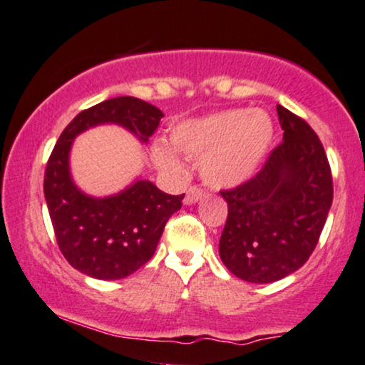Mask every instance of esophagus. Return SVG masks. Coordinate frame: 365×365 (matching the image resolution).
<instances>
[{
  "instance_id": "esophagus-1",
  "label": "esophagus",
  "mask_w": 365,
  "mask_h": 365,
  "mask_svg": "<svg viewBox=\"0 0 365 365\" xmlns=\"http://www.w3.org/2000/svg\"><path fill=\"white\" fill-rule=\"evenodd\" d=\"M203 195H205V190H203V188H200V187L193 185V187L188 188V192L185 195V203H195V202L200 200Z\"/></svg>"
}]
</instances>
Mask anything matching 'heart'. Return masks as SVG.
<instances>
[{"label":"heart","instance_id":"1","mask_svg":"<svg viewBox=\"0 0 365 365\" xmlns=\"http://www.w3.org/2000/svg\"><path fill=\"white\" fill-rule=\"evenodd\" d=\"M272 138L274 125L260 110H227L187 120L170 135L175 150L192 160L202 158V177L213 188H230L250 178ZM153 160L167 172H182V165L167 145L155 143Z\"/></svg>","mask_w":365,"mask_h":365}]
</instances>
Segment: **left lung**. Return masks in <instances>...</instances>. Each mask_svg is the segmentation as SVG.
Returning a JSON list of instances; mask_svg holds the SVG:
<instances>
[{"mask_svg": "<svg viewBox=\"0 0 365 365\" xmlns=\"http://www.w3.org/2000/svg\"><path fill=\"white\" fill-rule=\"evenodd\" d=\"M284 140L228 203L218 252L233 275L270 284L300 269L317 245L334 198L332 172L317 133L277 105Z\"/></svg>", "mask_w": 365, "mask_h": 365, "instance_id": "left-lung-1", "label": "left lung"}]
</instances>
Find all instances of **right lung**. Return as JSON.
Masks as SVG:
<instances>
[{"label": "right lung", "instance_id": "1", "mask_svg": "<svg viewBox=\"0 0 365 365\" xmlns=\"http://www.w3.org/2000/svg\"><path fill=\"white\" fill-rule=\"evenodd\" d=\"M162 118L157 106L118 96L83 110L63 130L48 158L43 188L58 247L73 269L100 280L137 272L153 257L168 218L185 197L168 195L148 180H138L113 197L85 195L68 168L73 138L95 125L116 123L148 142Z\"/></svg>", "mask_w": 365, "mask_h": 365}]
</instances>
